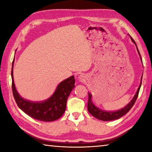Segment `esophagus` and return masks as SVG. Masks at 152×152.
Wrapping results in <instances>:
<instances>
[{
	"label": "esophagus",
	"instance_id": "obj_1",
	"mask_svg": "<svg viewBox=\"0 0 152 152\" xmlns=\"http://www.w3.org/2000/svg\"><path fill=\"white\" fill-rule=\"evenodd\" d=\"M78 78L80 80H84V76L83 75H80L79 77H78Z\"/></svg>",
	"mask_w": 152,
	"mask_h": 152
}]
</instances>
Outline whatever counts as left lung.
I'll use <instances>...</instances> for the list:
<instances>
[{
  "instance_id": "8db88e82",
  "label": "left lung",
  "mask_w": 152,
  "mask_h": 152,
  "mask_svg": "<svg viewBox=\"0 0 152 152\" xmlns=\"http://www.w3.org/2000/svg\"><path fill=\"white\" fill-rule=\"evenodd\" d=\"M130 37H131V39L132 40V42L135 44L136 48H137V51H138V53L140 56V53L138 50V48L137 47V45H136L135 41L133 40V39L132 37H131V36H130ZM140 58L141 60V56H140ZM141 81H142V76H141L140 85V86L138 87L137 91V92H136L135 96H133L132 101L129 102V103L126 105L125 107L122 108L121 109L116 110V111H104V110L99 109V108H97L93 103H92V95L90 93H88V112L91 113L92 116H94L95 118H96V119H99V120L104 121H113V120L119 119L120 117H121L123 116V115L127 114V113L129 111V110L132 109V107L133 106V104H135L136 100H137V99L139 92H140V88H141Z\"/></svg>"
}]
</instances>
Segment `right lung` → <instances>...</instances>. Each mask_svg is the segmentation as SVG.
<instances>
[{"label":"right lung","mask_w":152,"mask_h":152,"mask_svg":"<svg viewBox=\"0 0 152 152\" xmlns=\"http://www.w3.org/2000/svg\"><path fill=\"white\" fill-rule=\"evenodd\" d=\"M13 63L12 64V90L15 102L23 111L33 119L42 121H53L60 118L66 108V102L71 91L75 87L74 76L61 82L51 96L45 101L33 102L24 99L18 93L13 80Z\"/></svg>","instance_id":"right-lung-1"}]
</instances>
